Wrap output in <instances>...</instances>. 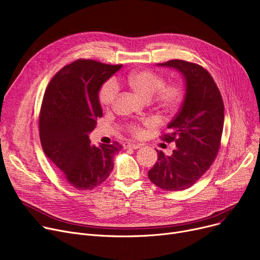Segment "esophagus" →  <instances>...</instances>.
Listing matches in <instances>:
<instances>
[{
  "instance_id": "obj_1",
  "label": "esophagus",
  "mask_w": 260,
  "mask_h": 260,
  "mask_svg": "<svg viewBox=\"0 0 260 260\" xmlns=\"http://www.w3.org/2000/svg\"><path fill=\"white\" fill-rule=\"evenodd\" d=\"M123 148H125V149H128V148H131V149H139V148H141V145L133 143H123Z\"/></svg>"
}]
</instances>
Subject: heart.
Returning a JSON list of instances; mask_svg holds the SVG:
<instances>
[{"label":"heart","mask_w":260,"mask_h":260,"mask_svg":"<svg viewBox=\"0 0 260 260\" xmlns=\"http://www.w3.org/2000/svg\"><path fill=\"white\" fill-rule=\"evenodd\" d=\"M130 88L146 100H149L154 95V102L159 108L166 111H171L178 108L183 100V89L180 84L169 83L165 84V79L158 74L143 70L130 73L126 78ZM118 93V84L114 79H109L104 83L100 91V103L103 107L109 108L116 100ZM151 120H146L144 125H150ZM128 132L141 137L143 134V127L140 123L131 122L127 126Z\"/></svg>","instance_id":"b5f03b06"}]
</instances>
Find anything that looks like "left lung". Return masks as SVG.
Masks as SVG:
<instances>
[{
  "label": "left lung",
  "instance_id": "obj_1",
  "mask_svg": "<svg viewBox=\"0 0 260 260\" xmlns=\"http://www.w3.org/2000/svg\"><path fill=\"white\" fill-rule=\"evenodd\" d=\"M178 70L186 81L183 104L160 139L176 142L170 156L157 152L148 178L167 191L189 188L215 160L224 123V105L216 82L201 66L174 59L159 63Z\"/></svg>",
  "mask_w": 260,
  "mask_h": 260
}]
</instances>
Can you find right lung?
Returning a JSON list of instances; mask_svg holds the SVG:
<instances>
[{"label":"right lung","instance_id":"1","mask_svg":"<svg viewBox=\"0 0 260 260\" xmlns=\"http://www.w3.org/2000/svg\"><path fill=\"white\" fill-rule=\"evenodd\" d=\"M120 68L78 59L61 69L45 90L39 115L43 151L78 190H91L105 182L122 148L117 142L96 147L89 140L96 119L103 116L98 92Z\"/></svg>","mask_w":260,"mask_h":260}]
</instances>
